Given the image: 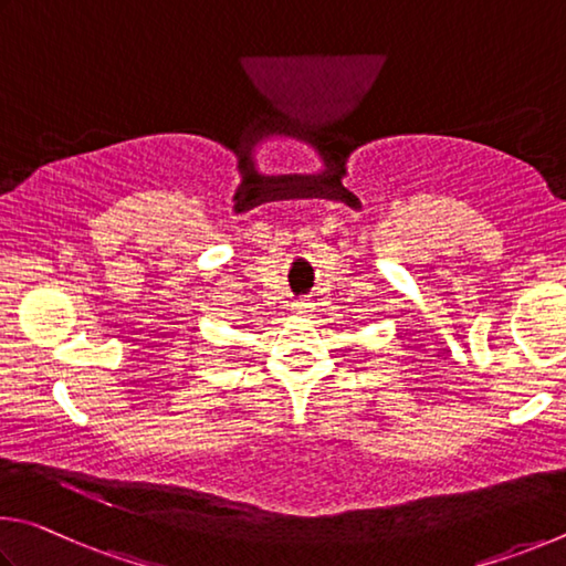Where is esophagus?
<instances>
[{
	"label": "esophagus",
	"instance_id": "1",
	"mask_svg": "<svg viewBox=\"0 0 566 566\" xmlns=\"http://www.w3.org/2000/svg\"><path fill=\"white\" fill-rule=\"evenodd\" d=\"M293 311L298 313V315H311L313 313V303L308 298H301V301L293 303Z\"/></svg>",
	"mask_w": 566,
	"mask_h": 566
}]
</instances>
